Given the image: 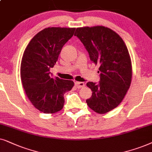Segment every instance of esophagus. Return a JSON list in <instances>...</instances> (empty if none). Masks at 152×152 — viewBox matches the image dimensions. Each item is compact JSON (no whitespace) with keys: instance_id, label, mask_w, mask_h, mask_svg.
<instances>
[{"instance_id":"1","label":"esophagus","mask_w":152,"mask_h":152,"mask_svg":"<svg viewBox=\"0 0 152 152\" xmlns=\"http://www.w3.org/2000/svg\"><path fill=\"white\" fill-rule=\"evenodd\" d=\"M75 85H76V86L78 88H83V87L85 86L84 83H83V82H76L75 83Z\"/></svg>"}]
</instances>
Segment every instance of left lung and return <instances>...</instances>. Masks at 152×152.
I'll return each mask as SVG.
<instances>
[{"mask_svg": "<svg viewBox=\"0 0 152 152\" xmlns=\"http://www.w3.org/2000/svg\"><path fill=\"white\" fill-rule=\"evenodd\" d=\"M88 50L91 61L100 65L99 83L88 82L92 92L90 108L104 114L119 106L131 83L132 66L128 48L118 34L102 26L76 28L74 34Z\"/></svg>", "mask_w": 152, "mask_h": 152, "instance_id": "1", "label": "left lung"}]
</instances>
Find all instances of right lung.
<instances>
[{
  "label": "right lung",
  "instance_id": "1",
  "mask_svg": "<svg viewBox=\"0 0 152 152\" xmlns=\"http://www.w3.org/2000/svg\"><path fill=\"white\" fill-rule=\"evenodd\" d=\"M75 28H44L30 40L21 63V78L32 104L44 113H56L63 108L64 94L74 87L69 80L53 78V67L62 46L74 35Z\"/></svg>",
  "mask_w": 152,
  "mask_h": 152
}]
</instances>
